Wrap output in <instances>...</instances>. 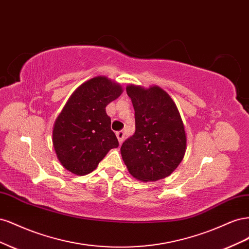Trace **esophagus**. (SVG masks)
Returning a JSON list of instances; mask_svg holds the SVG:
<instances>
[{"instance_id": "34e87169", "label": "esophagus", "mask_w": 249, "mask_h": 249, "mask_svg": "<svg viewBox=\"0 0 249 249\" xmlns=\"http://www.w3.org/2000/svg\"><path fill=\"white\" fill-rule=\"evenodd\" d=\"M116 136H117V139H118L119 143L122 144V143L124 140V133L123 131H118V132H116Z\"/></svg>"}]
</instances>
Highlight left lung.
Instances as JSON below:
<instances>
[{
  "instance_id": "obj_1",
  "label": "left lung",
  "mask_w": 249,
  "mask_h": 249,
  "mask_svg": "<svg viewBox=\"0 0 249 249\" xmlns=\"http://www.w3.org/2000/svg\"><path fill=\"white\" fill-rule=\"evenodd\" d=\"M126 93L133 103L136 130L120 153L134 178L156 182L171 175L183 160L187 141L183 120L175 102L160 87L129 85Z\"/></svg>"
}]
</instances>
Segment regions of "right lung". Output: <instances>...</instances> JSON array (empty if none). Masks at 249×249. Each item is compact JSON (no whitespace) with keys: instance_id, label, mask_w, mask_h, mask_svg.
Segmentation results:
<instances>
[{"instance_id":"obj_1","label":"right lung","mask_w":249,"mask_h":249,"mask_svg":"<svg viewBox=\"0 0 249 249\" xmlns=\"http://www.w3.org/2000/svg\"><path fill=\"white\" fill-rule=\"evenodd\" d=\"M122 92L117 83L95 77L71 94L53 130V144L65 169L78 176L88 175L111 148L118 147L106 106Z\"/></svg>"}]
</instances>
